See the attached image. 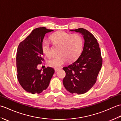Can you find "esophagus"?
Returning a JSON list of instances; mask_svg holds the SVG:
<instances>
[{
  "label": "esophagus",
  "instance_id": "obj_1",
  "mask_svg": "<svg viewBox=\"0 0 121 121\" xmlns=\"http://www.w3.org/2000/svg\"><path fill=\"white\" fill-rule=\"evenodd\" d=\"M60 69V68H55V72H57L58 70H59Z\"/></svg>",
  "mask_w": 121,
  "mask_h": 121
}]
</instances>
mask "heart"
I'll list each match as a JSON object with an SVG mask.
<instances>
[{"label":"heart","instance_id":"obj_1","mask_svg":"<svg viewBox=\"0 0 121 121\" xmlns=\"http://www.w3.org/2000/svg\"><path fill=\"white\" fill-rule=\"evenodd\" d=\"M50 39L55 45L60 46L59 53L48 61V65L52 68H59L67 61L76 60L83 49V39L78 34H71L64 31H59L51 35ZM43 53L47 57L52 55V48L47 39H43L42 43Z\"/></svg>","mask_w":121,"mask_h":121}]
</instances>
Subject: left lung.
<instances>
[{
  "label": "left lung",
  "instance_id": "1",
  "mask_svg": "<svg viewBox=\"0 0 121 121\" xmlns=\"http://www.w3.org/2000/svg\"><path fill=\"white\" fill-rule=\"evenodd\" d=\"M71 30L81 33L85 43L78 58L71 65L63 68L66 73L63 84L71 94L81 95L88 91L96 83L102 66V58L99 43L91 33L83 28Z\"/></svg>",
  "mask_w": 121,
  "mask_h": 121
}]
</instances>
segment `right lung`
<instances>
[{"mask_svg": "<svg viewBox=\"0 0 121 121\" xmlns=\"http://www.w3.org/2000/svg\"><path fill=\"white\" fill-rule=\"evenodd\" d=\"M53 31L45 27L33 30L19 43L17 52V78L25 91L32 94H40L47 88L55 73L53 69L47 67L41 72L37 65L44 61L42 43L47 33Z\"/></svg>", "mask_w": 121, "mask_h": 121, "instance_id": "obj_1", "label": "right lung"}]
</instances>
